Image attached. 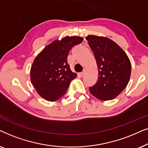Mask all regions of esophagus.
Masks as SVG:
<instances>
[{"label": "esophagus", "mask_w": 148, "mask_h": 148, "mask_svg": "<svg viewBox=\"0 0 148 148\" xmlns=\"http://www.w3.org/2000/svg\"><path fill=\"white\" fill-rule=\"evenodd\" d=\"M84 74H85V71H83V72H82L80 73V76H84Z\"/></svg>", "instance_id": "1"}]
</instances>
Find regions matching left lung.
<instances>
[{"label":"left lung","instance_id":"obj_1","mask_svg":"<svg viewBox=\"0 0 148 148\" xmlns=\"http://www.w3.org/2000/svg\"><path fill=\"white\" fill-rule=\"evenodd\" d=\"M97 61L99 76L90 92L101 101L116 98L129 83L131 64L123 49L111 39L88 35L86 37Z\"/></svg>","mask_w":148,"mask_h":148}]
</instances>
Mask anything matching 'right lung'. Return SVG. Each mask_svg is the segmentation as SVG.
<instances>
[{"label":"right lung","mask_w":148,"mask_h":148,"mask_svg":"<svg viewBox=\"0 0 148 148\" xmlns=\"http://www.w3.org/2000/svg\"><path fill=\"white\" fill-rule=\"evenodd\" d=\"M82 40V37L76 36L56 39L35 58L30 69V80L43 99L49 101L59 99L77 76L71 70L67 59L72 47Z\"/></svg>","instance_id":"1"}]
</instances>
